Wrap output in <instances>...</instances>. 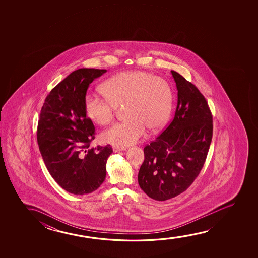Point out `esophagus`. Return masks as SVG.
Masks as SVG:
<instances>
[{
  "mask_svg": "<svg viewBox=\"0 0 258 258\" xmlns=\"http://www.w3.org/2000/svg\"><path fill=\"white\" fill-rule=\"evenodd\" d=\"M126 148L124 147H120V146H113V151L114 152H121V151H125Z\"/></svg>",
  "mask_w": 258,
  "mask_h": 258,
  "instance_id": "esophagus-1",
  "label": "esophagus"
}]
</instances>
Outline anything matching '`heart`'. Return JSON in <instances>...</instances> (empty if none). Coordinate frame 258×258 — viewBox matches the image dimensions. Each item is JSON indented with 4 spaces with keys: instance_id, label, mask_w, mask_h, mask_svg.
Wrapping results in <instances>:
<instances>
[{
    "instance_id": "b5f03b06",
    "label": "heart",
    "mask_w": 258,
    "mask_h": 258,
    "mask_svg": "<svg viewBox=\"0 0 258 258\" xmlns=\"http://www.w3.org/2000/svg\"><path fill=\"white\" fill-rule=\"evenodd\" d=\"M105 98L87 93L85 113L92 121L106 125L113 120L115 106L125 104L127 120L113 124L101 134L104 143L116 146L134 145L146 127L159 131L169 119L173 92L169 84L146 71H124L101 85Z\"/></svg>"
}]
</instances>
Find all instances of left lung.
I'll return each instance as SVG.
<instances>
[{
    "mask_svg": "<svg viewBox=\"0 0 258 258\" xmlns=\"http://www.w3.org/2000/svg\"><path fill=\"white\" fill-rule=\"evenodd\" d=\"M178 90L173 120L144 149L138 184L157 201L175 198L198 176L212 142V114L204 95L192 83L171 71Z\"/></svg>",
    "mask_w": 258,
    "mask_h": 258,
    "instance_id": "8db88e82",
    "label": "left lung"
}]
</instances>
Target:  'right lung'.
<instances>
[{
    "label": "right lung",
    "mask_w": 258,
    "mask_h": 258,
    "mask_svg": "<svg viewBox=\"0 0 258 258\" xmlns=\"http://www.w3.org/2000/svg\"><path fill=\"white\" fill-rule=\"evenodd\" d=\"M106 70L79 69L52 89L39 114L37 140L53 180L69 193L85 195L105 180L110 145L90 148L95 127L86 117L89 85Z\"/></svg>",
    "instance_id": "1"
}]
</instances>
